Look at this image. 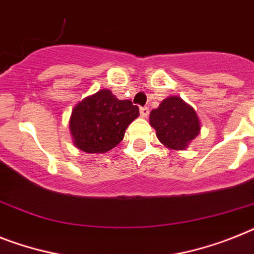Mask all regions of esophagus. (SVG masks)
<instances>
[{"label":"esophagus","mask_w":254,"mask_h":254,"mask_svg":"<svg viewBox=\"0 0 254 254\" xmlns=\"http://www.w3.org/2000/svg\"><path fill=\"white\" fill-rule=\"evenodd\" d=\"M139 112H140V116L147 117L148 115H150V108H148V107H140Z\"/></svg>","instance_id":"1"}]
</instances>
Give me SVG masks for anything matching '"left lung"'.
<instances>
[{
  "label": "left lung",
  "instance_id": "left-lung-1",
  "mask_svg": "<svg viewBox=\"0 0 254 254\" xmlns=\"http://www.w3.org/2000/svg\"><path fill=\"white\" fill-rule=\"evenodd\" d=\"M151 127L164 146L185 150L200 133V121L195 110L180 97H169L151 111Z\"/></svg>",
  "mask_w": 254,
  "mask_h": 254
}]
</instances>
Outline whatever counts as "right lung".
<instances>
[{"label":"right lung","instance_id":"obj_1","mask_svg":"<svg viewBox=\"0 0 254 254\" xmlns=\"http://www.w3.org/2000/svg\"><path fill=\"white\" fill-rule=\"evenodd\" d=\"M139 116L130 101L117 99L103 89L72 110L69 130L74 146L87 153H103L120 143L127 127Z\"/></svg>","mask_w":254,"mask_h":254}]
</instances>
